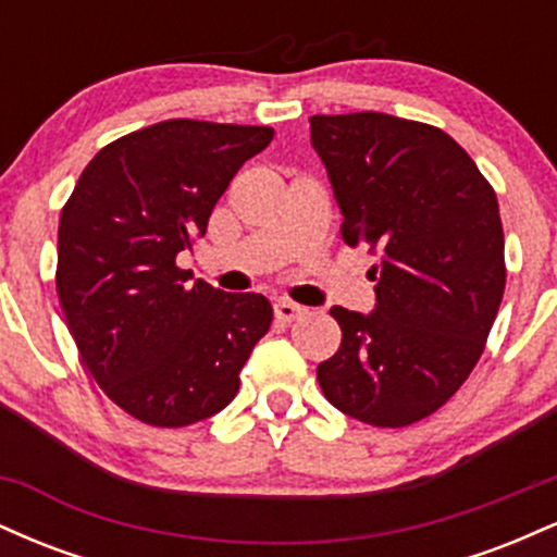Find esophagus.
I'll use <instances>...</instances> for the list:
<instances>
[{"mask_svg": "<svg viewBox=\"0 0 557 557\" xmlns=\"http://www.w3.org/2000/svg\"><path fill=\"white\" fill-rule=\"evenodd\" d=\"M304 306L293 304V300H280V304H274V317L280 319V322H296V319L304 314Z\"/></svg>", "mask_w": 557, "mask_h": 557, "instance_id": "1", "label": "esophagus"}]
</instances>
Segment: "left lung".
<instances>
[{
    "label": "left lung",
    "instance_id": "left-lung-1",
    "mask_svg": "<svg viewBox=\"0 0 557 557\" xmlns=\"http://www.w3.org/2000/svg\"><path fill=\"white\" fill-rule=\"evenodd\" d=\"M341 235L376 257V309L332 306L343 341L317 367L337 411L372 426L432 417L469 380L505 290L497 196L440 127L382 112L314 114Z\"/></svg>",
    "mask_w": 557,
    "mask_h": 557
}]
</instances>
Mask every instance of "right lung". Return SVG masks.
I'll return each mask as SVG.
<instances>
[{
	"mask_svg": "<svg viewBox=\"0 0 557 557\" xmlns=\"http://www.w3.org/2000/svg\"><path fill=\"white\" fill-rule=\"evenodd\" d=\"M267 125L164 120L112 140L60 214L57 296L81 361L133 419L188 426L214 417L272 324L259 293H222L177 267L203 238Z\"/></svg>",
	"mask_w": 557,
	"mask_h": 557,
	"instance_id": "right-lung-1",
	"label": "right lung"
}]
</instances>
